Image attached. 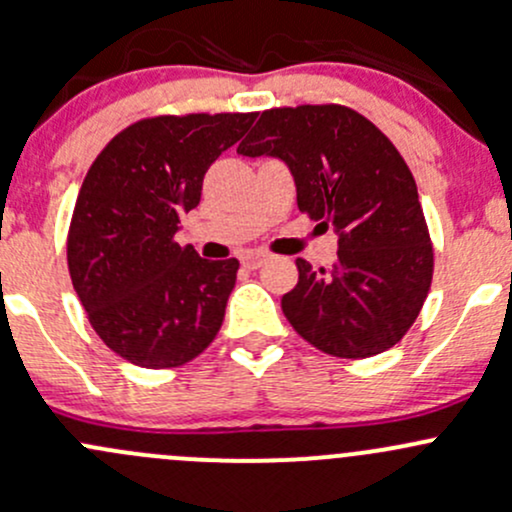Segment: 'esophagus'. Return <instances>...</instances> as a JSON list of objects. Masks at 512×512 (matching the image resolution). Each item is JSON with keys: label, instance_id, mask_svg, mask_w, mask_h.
I'll return each mask as SVG.
<instances>
[{"label": "esophagus", "instance_id": "34e87169", "mask_svg": "<svg viewBox=\"0 0 512 512\" xmlns=\"http://www.w3.org/2000/svg\"><path fill=\"white\" fill-rule=\"evenodd\" d=\"M242 267H247V270H257V267H262L267 262V255L265 252H245V255L240 257Z\"/></svg>", "mask_w": 512, "mask_h": 512}]
</instances>
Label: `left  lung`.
Returning a JSON list of instances; mask_svg holds the SVG:
<instances>
[{
	"instance_id": "1",
	"label": "left lung",
	"mask_w": 512,
	"mask_h": 512,
	"mask_svg": "<svg viewBox=\"0 0 512 512\" xmlns=\"http://www.w3.org/2000/svg\"><path fill=\"white\" fill-rule=\"evenodd\" d=\"M238 152L282 159L299 211L338 233L328 270L297 260V287L282 297L294 331L336 358L395 346L422 311L434 272L417 184L395 144L351 107L299 105L262 112Z\"/></svg>"
}]
</instances>
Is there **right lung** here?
<instances>
[{"label": "right lung", "instance_id": "add662e5", "mask_svg": "<svg viewBox=\"0 0 512 512\" xmlns=\"http://www.w3.org/2000/svg\"><path fill=\"white\" fill-rule=\"evenodd\" d=\"M255 112L139 120L88 169L68 228V272L90 326L139 368H179L218 336L240 262L176 242L203 176Z\"/></svg>", "mask_w": 512, "mask_h": 512}]
</instances>
